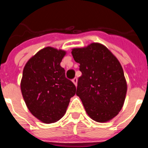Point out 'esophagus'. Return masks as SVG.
Segmentation results:
<instances>
[{"label": "esophagus", "mask_w": 148, "mask_h": 148, "mask_svg": "<svg viewBox=\"0 0 148 148\" xmlns=\"http://www.w3.org/2000/svg\"><path fill=\"white\" fill-rule=\"evenodd\" d=\"M72 81H73V82L74 83V84L76 86L77 85V82H78V79H77V78H74Z\"/></svg>", "instance_id": "obj_1"}]
</instances>
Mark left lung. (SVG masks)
I'll return each instance as SVG.
<instances>
[{
  "mask_svg": "<svg viewBox=\"0 0 148 148\" xmlns=\"http://www.w3.org/2000/svg\"><path fill=\"white\" fill-rule=\"evenodd\" d=\"M79 64L76 95L88 116L98 122H106L117 116L127 93L124 71L118 59L105 46L92 43L72 50Z\"/></svg>",
  "mask_w": 148,
  "mask_h": 148,
  "instance_id": "left-lung-1",
  "label": "left lung"
}]
</instances>
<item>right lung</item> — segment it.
Segmentation results:
<instances>
[{"instance_id": "add662e5", "label": "right lung", "mask_w": 148, "mask_h": 148, "mask_svg": "<svg viewBox=\"0 0 148 148\" xmlns=\"http://www.w3.org/2000/svg\"><path fill=\"white\" fill-rule=\"evenodd\" d=\"M66 52L47 47L30 58L23 68L21 89L30 113L46 124L58 121L66 113L76 87L61 67Z\"/></svg>"}]
</instances>
